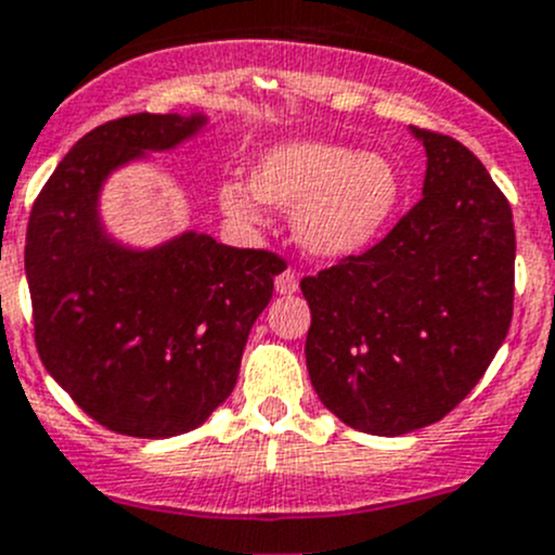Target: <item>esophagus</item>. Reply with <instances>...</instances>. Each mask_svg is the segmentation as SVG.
I'll use <instances>...</instances> for the list:
<instances>
[{"label":"esophagus","mask_w":555,"mask_h":555,"mask_svg":"<svg viewBox=\"0 0 555 555\" xmlns=\"http://www.w3.org/2000/svg\"><path fill=\"white\" fill-rule=\"evenodd\" d=\"M276 293L279 295H293L298 293V276H295L293 268H287V271H282L276 276Z\"/></svg>","instance_id":"esophagus-1"}]
</instances>
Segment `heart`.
I'll use <instances>...</instances> for the list:
<instances>
[{"label": "heart", "instance_id": "obj_1", "mask_svg": "<svg viewBox=\"0 0 555 555\" xmlns=\"http://www.w3.org/2000/svg\"><path fill=\"white\" fill-rule=\"evenodd\" d=\"M403 176L390 157L327 141L276 143L251 165V186L224 181L219 203L230 217L257 222L262 203L295 211L298 241L320 257L369 249L396 219Z\"/></svg>", "mask_w": 555, "mask_h": 555}]
</instances>
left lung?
<instances>
[{
	"label": "left lung",
	"instance_id": "left-lung-1",
	"mask_svg": "<svg viewBox=\"0 0 555 555\" xmlns=\"http://www.w3.org/2000/svg\"><path fill=\"white\" fill-rule=\"evenodd\" d=\"M426 146L423 201L363 255L300 282L306 365L349 428L401 437L442 421L472 392L513 320V208L450 134Z\"/></svg>",
	"mask_w": 555,
	"mask_h": 555
}]
</instances>
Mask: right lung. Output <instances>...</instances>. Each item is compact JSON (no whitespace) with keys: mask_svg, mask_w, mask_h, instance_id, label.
<instances>
[{"mask_svg":"<svg viewBox=\"0 0 555 555\" xmlns=\"http://www.w3.org/2000/svg\"><path fill=\"white\" fill-rule=\"evenodd\" d=\"M206 116L134 113L100 124L59 163L26 228L35 344L48 374L91 421L124 437L192 431L233 392L251 325L282 260L181 233L129 249L100 222L107 176L168 152Z\"/></svg>","mask_w":555,"mask_h":555,"instance_id":"1","label":"right lung"}]
</instances>
